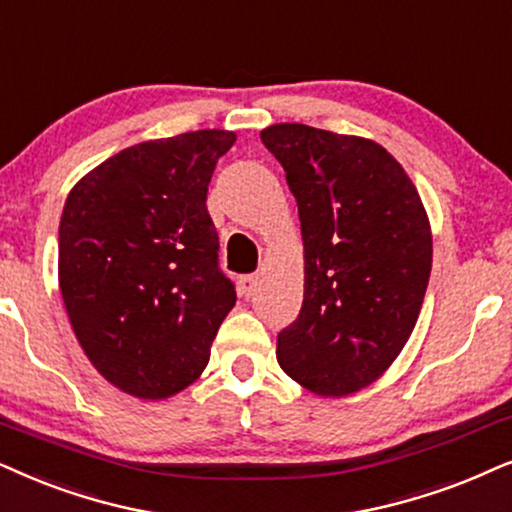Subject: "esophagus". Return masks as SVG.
Segmentation results:
<instances>
[{
  "instance_id": "obj_1",
  "label": "esophagus",
  "mask_w": 512,
  "mask_h": 512,
  "mask_svg": "<svg viewBox=\"0 0 512 512\" xmlns=\"http://www.w3.org/2000/svg\"><path fill=\"white\" fill-rule=\"evenodd\" d=\"M256 287H258V277H256V275H242V277H240V294H242L244 298L254 296Z\"/></svg>"
}]
</instances>
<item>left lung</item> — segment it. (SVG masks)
I'll return each mask as SVG.
<instances>
[{"instance_id": "left-lung-1", "label": "left lung", "mask_w": 512, "mask_h": 512, "mask_svg": "<svg viewBox=\"0 0 512 512\" xmlns=\"http://www.w3.org/2000/svg\"><path fill=\"white\" fill-rule=\"evenodd\" d=\"M261 141L287 171L303 237V308L277 362L320 397L378 381L421 313L433 230L402 164L371 138L272 124Z\"/></svg>"}]
</instances>
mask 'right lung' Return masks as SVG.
<instances>
[{
    "label": "right lung",
    "instance_id": "obj_1",
    "mask_svg": "<svg viewBox=\"0 0 512 512\" xmlns=\"http://www.w3.org/2000/svg\"><path fill=\"white\" fill-rule=\"evenodd\" d=\"M235 131L131 145L79 178L58 228V284L84 355L126 395L167 400L202 376L237 296L207 211Z\"/></svg>",
    "mask_w": 512,
    "mask_h": 512
}]
</instances>
